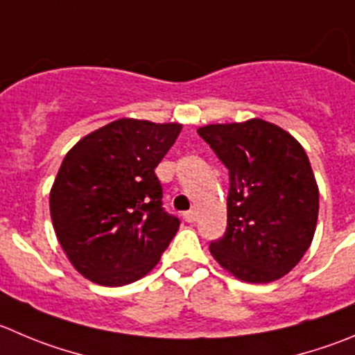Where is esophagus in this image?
I'll list each match as a JSON object with an SVG mask.
<instances>
[{
  "instance_id": "esophagus-1",
  "label": "esophagus",
  "mask_w": 355,
  "mask_h": 355,
  "mask_svg": "<svg viewBox=\"0 0 355 355\" xmlns=\"http://www.w3.org/2000/svg\"><path fill=\"white\" fill-rule=\"evenodd\" d=\"M183 219H184V221H187V223H193L195 219H197V212H195V211H188V212H184V214H183Z\"/></svg>"
}]
</instances>
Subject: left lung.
<instances>
[{
    "label": "left lung",
    "instance_id": "8db88e82",
    "mask_svg": "<svg viewBox=\"0 0 355 355\" xmlns=\"http://www.w3.org/2000/svg\"><path fill=\"white\" fill-rule=\"evenodd\" d=\"M230 174L228 226L212 258L239 281L266 284L291 272L312 244L319 187L302 144L261 118L197 130Z\"/></svg>",
    "mask_w": 355,
    "mask_h": 355
}]
</instances>
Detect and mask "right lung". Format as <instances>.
Segmentation results:
<instances>
[{"label": "right lung", "instance_id": "right-lung-1", "mask_svg": "<svg viewBox=\"0 0 355 355\" xmlns=\"http://www.w3.org/2000/svg\"><path fill=\"white\" fill-rule=\"evenodd\" d=\"M181 129L120 118L66 153L50 190V216L60 248L85 279L118 288L160 261L180 219L162 209L155 168Z\"/></svg>", "mask_w": 355, "mask_h": 355}]
</instances>
